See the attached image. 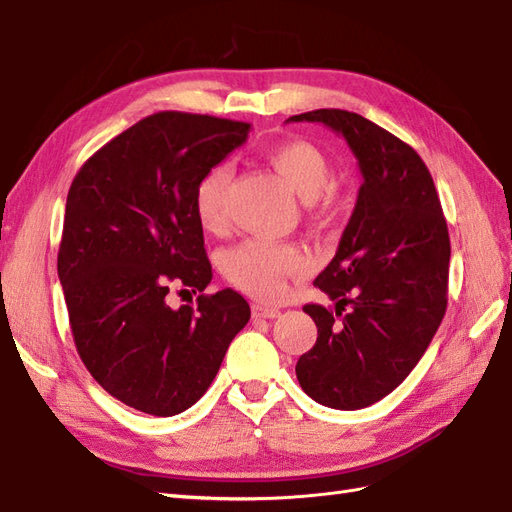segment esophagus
I'll use <instances>...</instances> for the list:
<instances>
[{
  "label": "esophagus",
  "mask_w": 512,
  "mask_h": 512,
  "mask_svg": "<svg viewBox=\"0 0 512 512\" xmlns=\"http://www.w3.org/2000/svg\"><path fill=\"white\" fill-rule=\"evenodd\" d=\"M252 314L254 318H280V309L275 307H267V305H254L252 307Z\"/></svg>",
  "instance_id": "34e87169"
}]
</instances>
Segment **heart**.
Listing matches in <instances>:
<instances>
[{
  "instance_id": "b5f03b06",
  "label": "heart",
  "mask_w": 512,
  "mask_h": 512,
  "mask_svg": "<svg viewBox=\"0 0 512 512\" xmlns=\"http://www.w3.org/2000/svg\"><path fill=\"white\" fill-rule=\"evenodd\" d=\"M267 162L280 173L292 192L305 200V209L322 218L337 205L333 188L335 170L320 147L301 138L282 141L267 151ZM230 170L226 164L209 168L194 190V211L207 230H222L228 224ZM309 269L307 256L297 245L247 239L224 256V275L258 301L282 299L288 282Z\"/></svg>"
}]
</instances>
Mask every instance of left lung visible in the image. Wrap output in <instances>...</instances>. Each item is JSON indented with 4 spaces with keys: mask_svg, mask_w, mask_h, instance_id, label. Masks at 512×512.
<instances>
[{
    "mask_svg": "<svg viewBox=\"0 0 512 512\" xmlns=\"http://www.w3.org/2000/svg\"><path fill=\"white\" fill-rule=\"evenodd\" d=\"M288 121L342 134L363 175L335 258L314 280L335 309L303 307L318 339L297 363L301 389L318 404L361 410L408 378L440 327L451 260L446 220L421 156L374 121L339 108Z\"/></svg>",
    "mask_w": 512,
    "mask_h": 512,
    "instance_id": "8db88e82",
    "label": "left lung"
}]
</instances>
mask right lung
I'll list each match as a JSON object with an SVG mask.
<instances>
[{
	"label": "right lung",
	"instance_id": "right-lung-1",
	"mask_svg": "<svg viewBox=\"0 0 512 512\" xmlns=\"http://www.w3.org/2000/svg\"><path fill=\"white\" fill-rule=\"evenodd\" d=\"M250 123L162 111L134 123L76 173L57 273L81 361L134 410L173 416L205 395L250 305L213 271L194 190L245 143ZM173 287L199 292L170 308ZM192 301V299H190Z\"/></svg>",
	"mask_w": 512,
	"mask_h": 512
}]
</instances>
